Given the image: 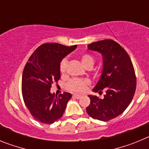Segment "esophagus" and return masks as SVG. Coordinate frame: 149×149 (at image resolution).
<instances>
[{
  "mask_svg": "<svg viewBox=\"0 0 149 149\" xmlns=\"http://www.w3.org/2000/svg\"><path fill=\"white\" fill-rule=\"evenodd\" d=\"M72 97H73L74 98H77V99H79V98H81L82 96L81 95H77V94H74L72 95Z\"/></svg>",
  "mask_w": 149,
  "mask_h": 149,
  "instance_id": "esophagus-1",
  "label": "esophagus"
}]
</instances>
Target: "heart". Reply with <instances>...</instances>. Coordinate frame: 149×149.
Here are the masks:
<instances>
[{
	"label": "heart",
	"mask_w": 149,
	"mask_h": 149,
	"mask_svg": "<svg viewBox=\"0 0 149 149\" xmlns=\"http://www.w3.org/2000/svg\"><path fill=\"white\" fill-rule=\"evenodd\" d=\"M80 59H81L83 65L86 68H91L94 65V57L89 54H83L80 56ZM66 67L67 60L64 58L60 61V65H59V70H60V73L62 75H63L65 73ZM88 84H89V81L86 79L73 78L67 83L66 89L68 91H71V92H73V93H82L86 89Z\"/></svg>",
	"instance_id": "obj_1"
}]
</instances>
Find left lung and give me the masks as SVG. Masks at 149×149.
I'll list each match as a JSON object with an SVG mask.
<instances>
[{
	"label": "left lung",
	"instance_id": "left-lung-1",
	"mask_svg": "<svg viewBox=\"0 0 149 149\" xmlns=\"http://www.w3.org/2000/svg\"><path fill=\"white\" fill-rule=\"evenodd\" d=\"M88 49L103 56V71L93 89L95 93L106 90L104 98L88 95L90 104L86 112L92 118L107 122L126 110L134 98L136 78L131 58L122 46L112 39H104L88 45Z\"/></svg>",
	"mask_w": 149,
	"mask_h": 149
}]
</instances>
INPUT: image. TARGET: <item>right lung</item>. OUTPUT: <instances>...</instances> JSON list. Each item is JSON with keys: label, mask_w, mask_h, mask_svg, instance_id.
Segmentation results:
<instances>
[{"label": "right lung", "mask_w": 149, "mask_h": 149, "mask_svg": "<svg viewBox=\"0 0 149 149\" xmlns=\"http://www.w3.org/2000/svg\"><path fill=\"white\" fill-rule=\"evenodd\" d=\"M77 48L59 43L41 45L30 56L22 74L24 102L36 120L52 124L60 119L72 94H51V85L60 79L59 65L66 55Z\"/></svg>", "instance_id": "obj_1"}]
</instances>
